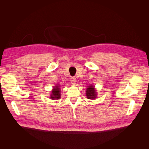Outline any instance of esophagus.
I'll list each match as a JSON object with an SVG mask.
<instances>
[{"label": "esophagus", "mask_w": 149, "mask_h": 149, "mask_svg": "<svg viewBox=\"0 0 149 149\" xmlns=\"http://www.w3.org/2000/svg\"><path fill=\"white\" fill-rule=\"evenodd\" d=\"M70 81H71L72 84L74 85V84H76V79L74 77H71L70 78Z\"/></svg>", "instance_id": "1"}]
</instances>
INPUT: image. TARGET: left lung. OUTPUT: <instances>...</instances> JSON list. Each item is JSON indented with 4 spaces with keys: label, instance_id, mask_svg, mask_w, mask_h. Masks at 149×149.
Here are the masks:
<instances>
[{
    "label": "left lung",
    "instance_id": "left-lung-1",
    "mask_svg": "<svg viewBox=\"0 0 149 149\" xmlns=\"http://www.w3.org/2000/svg\"><path fill=\"white\" fill-rule=\"evenodd\" d=\"M86 97L89 100H95L97 97V92L94 86L93 85H90L86 88Z\"/></svg>",
    "mask_w": 149,
    "mask_h": 149
}]
</instances>
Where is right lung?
<instances>
[{
  "label": "right lung",
  "mask_w": 149,
  "mask_h": 149,
  "mask_svg": "<svg viewBox=\"0 0 149 149\" xmlns=\"http://www.w3.org/2000/svg\"><path fill=\"white\" fill-rule=\"evenodd\" d=\"M60 85L58 84L56 85L53 88L52 91V93L50 94V99L51 100H59L61 97V89H60Z\"/></svg>",
  "instance_id": "obj_1"
}]
</instances>
